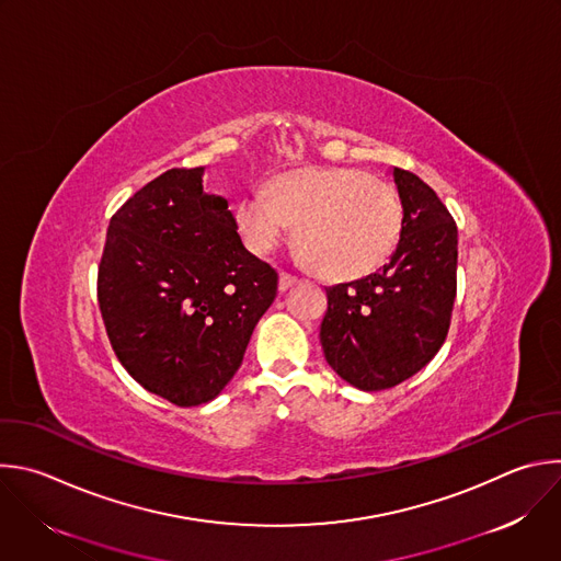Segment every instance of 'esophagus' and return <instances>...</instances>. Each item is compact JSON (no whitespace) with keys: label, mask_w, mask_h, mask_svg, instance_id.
I'll return each instance as SVG.
<instances>
[{"label":"esophagus","mask_w":561,"mask_h":561,"mask_svg":"<svg viewBox=\"0 0 561 561\" xmlns=\"http://www.w3.org/2000/svg\"><path fill=\"white\" fill-rule=\"evenodd\" d=\"M297 284V277L295 275H290V273H282L279 275V290L282 293H286L288 288H293Z\"/></svg>","instance_id":"esophagus-1"}]
</instances>
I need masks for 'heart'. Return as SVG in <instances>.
Here are the masks:
<instances>
[{
    "instance_id": "heart-1",
    "label": "heart",
    "mask_w": 561,
    "mask_h": 561,
    "mask_svg": "<svg viewBox=\"0 0 561 561\" xmlns=\"http://www.w3.org/2000/svg\"><path fill=\"white\" fill-rule=\"evenodd\" d=\"M236 222L257 255L284 244L299 222V260L352 279L390 260L403 233V205L388 180L360 169H295L271 186H253L236 207Z\"/></svg>"
}]
</instances>
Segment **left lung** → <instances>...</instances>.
Instances as JSON below:
<instances>
[{"instance_id":"8db88e82","label":"left lung","mask_w":561,"mask_h":561,"mask_svg":"<svg viewBox=\"0 0 561 561\" xmlns=\"http://www.w3.org/2000/svg\"><path fill=\"white\" fill-rule=\"evenodd\" d=\"M403 233L390 262L325 288L319 339L328 365L363 390H388L423 369L445 343L456 299L458 229L436 192L412 171L392 169Z\"/></svg>"}]
</instances>
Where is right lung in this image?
<instances>
[{"label":"right lung","mask_w":561,"mask_h":561,"mask_svg":"<svg viewBox=\"0 0 561 561\" xmlns=\"http://www.w3.org/2000/svg\"><path fill=\"white\" fill-rule=\"evenodd\" d=\"M205 167L169 169L110 220L99 308L110 343L147 392L178 408L214 401L277 297V273L238 236Z\"/></svg>","instance_id":"1"}]
</instances>
